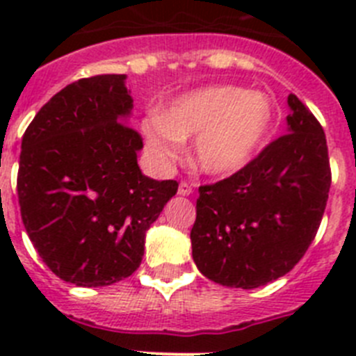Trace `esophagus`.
<instances>
[{
  "label": "esophagus",
  "instance_id": "esophagus-1",
  "mask_svg": "<svg viewBox=\"0 0 356 356\" xmlns=\"http://www.w3.org/2000/svg\"><path fill=\"white\" fill-rule=\"evenodd\" d=\"M178 194L180 196H191L193 194V185L188 184V181H181L180 187H178Z\"/></svg>",
  "mask_w": 356,
  "mask_h": 356
}]
</instances>
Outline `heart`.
Instances as JSON below:
<instances>
[{"label":"heart","mask_w":356,"mask_h":356,"mask_svg":"<svg viewBox=\"0 0 356 356\" xmlns=\"http://www.w3.org/2000/svg\"><path fill=\"white\" fill-rule=\"evenodd\" d=\"M275 124V105L260 90L210 85L181 94L143 121V134L159 163L176 160L184 140L196 135L193 155L207 175L229 176L259 155Z\"/></svg>","instance_id":"obj_1"}]
</instances>
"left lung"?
Segmentation results:
<instances>
[{
    "label": "left lung",
    "mask_w": 356,
    "mask_h": 356,
    "mask_svg": "<svg viewBox=\"0 0 356 356\" xmlns=\"http://www.w3.org/2000/svg\"><path fill=\"white\" fill-rule=\"evenodd\" d=\"M289 134L246 168L201 185L191 229L201 275L226 287L257 289L287 275L316 238L332 171L325 130L291 94Z\"/></svg>",
    "instance_id": "1"
}]
</instances>
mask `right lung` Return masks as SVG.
<instances>
[{
    "mask_svg": "<svg viewBox=\"0 0 356 356\" xmlns=\"http://www.w3.org/2000/svg\"><path fill=\"white\" fill-rule=\"evenodd\" d=\"M124 74L67 85L37 112L21 144L17 196L37 253L80 287L128 278L143 262L146 229L178 191L144 176L143 137L128 127Z\"/></svg>",
    "mask_w": 356,
    "mask_h": 356,
    "instance_id": "right-lung-1",
    "label": "right lung"
}]
</instances>
